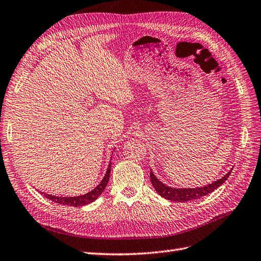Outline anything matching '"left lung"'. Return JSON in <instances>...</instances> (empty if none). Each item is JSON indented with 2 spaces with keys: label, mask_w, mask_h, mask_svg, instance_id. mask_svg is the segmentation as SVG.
<instances>
[{
  "label": "left lung",
  "mask_w": 261,
  "mask_h": 261,
  "mask_svg": "<svg viewBox=\"0 0 261 261\" xmlns=\"http://www.w3.org/2000/svg\"><path fill=\"white\" fill-rule=\"evenodd\" d=\"M232 168L230 169L229 173H227L222 178L216 180L212 184H209L207 186L204 187H197V188H173V187H168L163 184L161 180L157 179V177L152 174V171L150 170V181L151 185L154 186L156 192L160 194L164 198H166L171 201H189V200H194V199H198L200 197H204L208 194H211L214 192L215 189H217L220 185L224 184L228 177H229L231 173Z\"/></svg>",
  "instance_id": "obj_1"
}]
</instances>
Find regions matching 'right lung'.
Listing matches in <instances>:
<instances>
[{
	"mask_svg": "<svg viewBox=\"0 0 261 261\" xmlns=\"http://www.w3.org/2000/svg\"><path fill=\"white\" fill-rule=\"evenodd\" d=\"M110 175H111V164L109 165V168H107L106 174L104 176L103 180L99 182V185L94 188L92 192L87 193L85 195L77 196V197H57V196H52L48 194H44V196L46 197L47 199L52 200L56 204H61V205H67V206H74V207H80V206H84L87 204H91L95 199H97L99 195L103 193V190L105 189L107 182L110 180Z\"/></svg>",
	"mask_w": 261,
	"mask_h": 261,
	"instance_id": "right-lung-1",
	"label": "right lung"
}]
</instances>
